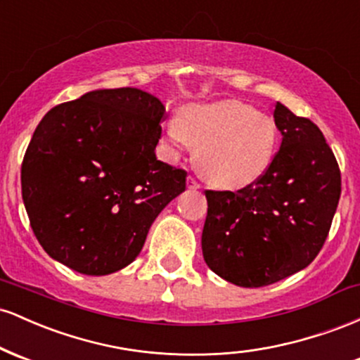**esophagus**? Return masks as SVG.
Wrapping results in <instances>:
<instances>
[{
	"mask_svg": "<svg viewBox=\"0 0 360 360\" xmlns=\"http://www.w3.org/2000/svg\"><path fill=\"white\" fill-rule=\"evenodd\" d=\"M188 188H189V189H200L201 184L198 183V181L194 179L193 176H189V177H188Z\"/></svg>",
	"mask_w": 360,
	"mask_h": 360,
	"instance_id": "obj_1",
	"label": "esophagus"
}]
</instances>
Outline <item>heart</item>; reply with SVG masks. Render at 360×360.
<instances>
[{
    "instance_id": "heart-1",
    "label": "heart",
    "mask_w": 360,
    "mask_h": 360,
    "mask_svg": "<svg viewBox=\"0 0 360 360\" xmlns=\"http://www.w3.org/2000/svg\"><path fill=\"white\" fill-rule=\"evenodd\" d=\"M166 140L176 150L198 146L196 167L210 184L242 189L271 166L278 130L254 106L226 100L181 108L166 125Z\"/></svg>"
}]
</instances>
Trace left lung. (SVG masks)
<instances>
[{
    "mask_svg": "<svg viewBox=\"0 0 360 360\" xmlns=\"http://www.w3.org/2000/svg\"><path fill=\"white\" fill-rule=\"evenodd\" d=\"M283 140L271 166L238 191H205L201 247L214 274L242 288H262L313 262L340 200V169L309 118L276 103Z\"/></svg>",
    "mask_w": 360,
    "mask_h": 360,
    "instance_id": "left-lung-1",
    "label": "left lung"
}]
</instances>
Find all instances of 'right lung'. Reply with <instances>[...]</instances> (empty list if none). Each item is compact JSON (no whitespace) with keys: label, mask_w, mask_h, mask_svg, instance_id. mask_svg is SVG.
Wrapping results in <instances>:
<instances>
[{"label":"right lung","mask_w":360,"mask_h":360,"mask_svg":"<svg viewBox=\"0 0 360 360\" xmlns=\"http://www.w3.org/2000/svg\"><path fill=\"white\" fill-rule=\"evenodd\" d=\"M166 108L137 88L98 89L53 106L22 164L37 240L86 276L134 262L157 214L186 189L184 169L157 160Z\"/></svg>","instance_id":"add662e5"}]
</instances>
